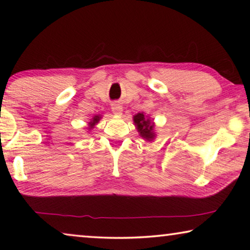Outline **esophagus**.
I'll list each match as a JSON object with an SVG mask.
<instances>
[{
	"mask_svg": "<svg viewBox=\"0 0 250 250\" xmlns=\"http://www.w3.org/2000/svg\"><path fill=\"white\" fill-rule=\"evenodd\" d=\"M111 110L116 116H120L122 111H124V109H122V105L120 104H113L112 107H111Z\"/></svg>",
	"mask_w": 250,
	"mask_h": 250,
	"instance_id": "obj_1",
	"label": "esophagus"
}]
</instances>
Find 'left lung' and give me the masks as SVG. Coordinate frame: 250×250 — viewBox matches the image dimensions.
Returning a JSON list of instances; mask_svg holds the SVG:
<instances>
[{
	"mask_svg": "<svg viewBox=\"0 0 250 250\" xmlns=\"http://www.w3.org/2000/svg\"><path fill=\"white\" fill-rule=\"evenodd\" d=\"M133 122L139 134L141 135L143 139H146L147 141H152L155 138L154 133V124L153 121H151L149 117L145 116L143 112H139L133 117Z\"/></svg>",
	"mask_w": 250,
	"mask_h": 250,
	"instance_id": "8db88e82",
	"label": "left lung"
}]
</instances>
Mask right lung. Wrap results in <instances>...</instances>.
Masks as SVG:
<instances>
[{"label":"right lung","instance_id":"obj_1","mask_svg":"<svg viewBox=\"0 0 250 250\" xmlns=\"http://www.w3.org/2000/svg\"><path fill=\"white\" fill-rule=\"evenodd\" d=\"M100 118H101V116H94V118H92L91 121L89 122V130L94 128V126H95L97 124H98L99 120H100Z\"/></svg>","mask_w":250,"mask_h":250}]
</instances>
